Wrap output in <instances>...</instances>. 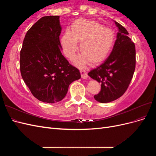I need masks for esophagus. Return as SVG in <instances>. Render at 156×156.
Masks as SVG:
<instances>
[{
  "mask_svg": "<svg viewBox=\"0 0 156 156\" xmlns=\"http://www.w3.org/2000/svg\"><path fill=\"white\" fill-rule=\"evenodd\" d=\"M80 73H81V77L84 79H86L88 78V75L87 73V72H85L84 70H81L80 71Z\"/></svg>",
  "mask_w": 156,
  "mask_h": 156,
  "instance_id": "34e87169",
  "label": "esophagus"
}]
</instances>
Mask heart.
<instances>
[{
	"label": "heart",
	"mask_w": 156,
	"mask_h": 156,
	"mask_svg": "<svg viewBox=\"0 0 156 156\" xmlns=\"http://www.w3.org/2000/svg\"><path fill=\"white\" fill-rule=\"evenodd\" d=\"M115 41V33L95 21L78 19L66 30L61 39L64 53L72 60L78 49L82 54L74 60V64L79 68L87 64L97 65L104 61L110 54Z\"/></svg>",
	"instance_id": "1"
}]
</instances>
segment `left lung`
Wrapping results in <instances>:
<instances>
[{
  "mask_svg": "<svg viewBox=\"0 0 156 156\" xmlns=\"http://www.w3.org/2000/svg\"><path fill=\"white\" fill-rule=\"evenodd\" d=\"M116 40L108 58L88 75L101 83V91L94 96L100 103H108L121 97L129 87L135 69V47L129 33L120 23Z\"/></svg>",
  "mask_w": 156,
  "mask_h": 156,
  "instance_id": "1",
  "label": "left lung"
}]
</instances>
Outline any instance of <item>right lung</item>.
Instances as JSON below:
<instances>
[{"mask_svg":"<svg viewBox=\"0 0 156 156\" xmlns=\"http://www.w3.org/2000/svg\"><path fill=\"white\" fill-rule=\"evenodd\" d=\"M58 16L41 17L27 31L20 52L23 81L37 100L48 103L64 98L69 84L81 78L62 55Z\"/></svg>","mask_w":156,"mask_h":156,"instance_id":"add662e5","label":"right lung"}]
</instances>
